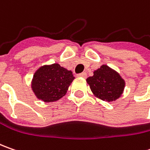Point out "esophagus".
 <instances>
[{"label":"esophagus","instance_id":"34e87169","mask_svg":"<svg viewBox=\"0 0 150 150\" xmlns=\"http://www.w3.org/2000/svg\"><path fill=\"white\" fill-rule=\"evenodd\" d=\"M78 77H81V78H87V73H86V72H82V73H79V74H78Z\"/></svg>","mask_w":150,"mask_h":150}]
</instances>
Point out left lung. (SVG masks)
I'll list each match as a JSON object with an SVG mask.
<instances>
[{
  "label": "left lung",
  "mask_w": 150,
  "mask_h": 150,
  "mask_svg": "<svg viewBox=\"0 0 150 150\" xmlns=\"http://www.w3.org/2000/svg\"><path fill=\"white\" fill-rule=\"evenodd\" d=\"M93 93L100 99L112 102L118 99L124 91L125 83L118 72L107 65L93 72V76L87 78Z\"/></svg>",
  "instance_id": "obj_1"
}]
</instances>
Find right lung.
I'll list each match as a JSON object with an SVG mask.
<instances>
[{"label":"right lung","mask_w":150,"mask_h":150,"mask_svg":"<svg viewBox=\"0 0 150 150\" xmlns=\"http://www.w3.org/2000/svg\"><path fill=\"white\" fill-rule=\"evenodd\" d=\"M72 71L58 63L41 67L33 75L32 88L38 99L46 103L60 99L73 81Z\"/></svg>","instance_id":"1"}]
</instances>
